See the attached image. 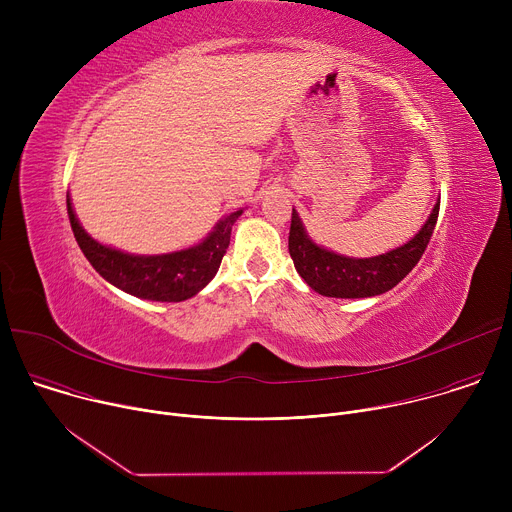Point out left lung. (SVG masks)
<instances>
[{"instance_id": "1", "label": "left lung", "mask_w": 512, "mask_h": 512, "mask_svg": "<svg viewBox=\"0 0 512 512\" xmlns=\"http://www.w3.org/2000/svg\"><path fill=\"white\" fill-rule=\"evenodd\" d=\"M440 214V202H435L421 231L405 245L367 259L344 257L316 245L296 210H291L289 255L302 279L326 298H373L393 289L421 259Z\"/></svg>"}]
</instances>
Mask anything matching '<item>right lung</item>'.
Listing matches in <instances>:
<instances>
[{
    "mask_svg": "<svg viewBox=\"0 0 512 512\" xmlns=\"http://www.w3.org/2000/svg\"><path fill=\"white\" fill-rule=\"evenodd\" d=\"M66 210L72 233L89 263L109 283L141 300L184 302L196 296L216 275L231 243V229L243 210L227 214L214 231L198 245L166 255H131L97 243L85 233L66 196Z\"/></svg>",
    "mask_w": 512,
    "mask_h": 512,
    "instance_id": "obj_1",
    "label": "right lung"
}]
</instances>
